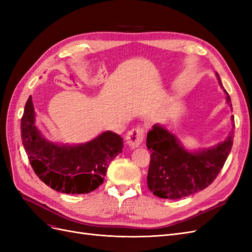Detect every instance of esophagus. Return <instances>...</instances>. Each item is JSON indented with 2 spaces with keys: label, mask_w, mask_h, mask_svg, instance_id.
Masks as SVG:
<instances>
[{
  "label": "esophagus",
  "mask_w": 252,
  "mask_h": 252,
  "mask_svg": "<svg viewBox=\"0 0 252 252\" xmlns=\"http://www.w3.org/2000/svg\"><path fill=\"white\" fill-rule=\"evenodd\" d=\"M144 128L142 127H135L132 128L131 130H129L127 135H126V141L128 146L130 148H136L138 146H140L141 143L144 140Z\"/></svg>",
  "instance_id": "34e87169"
}]
</instances>
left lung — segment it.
<instances>
[{"label":"left lung","mask_w":252,"mask_h":252,"mask_svg":"<svg viewBox=\"0 0 252 252\" xmlns=\"http://www.w3.org/2000/svg\"><path fill=\"white\" fill-rule=\"evenodd\" d=\"M217 74L220 86L222 82ZM227 103L231 107L229 94ZM232 129L224 142L208 149L187 151L179 139L158 124L147 133V148L150 150V164L147 185L150 191L161 199L178 200L208 187L229 156L233 144L234 118L231 116Z\"/></svg>","instance_id":"1"}]
</instances>
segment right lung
I'll return each instance as SVG.
<instances>
[{"mask_svg":"<svg viewBox=\"0 0 252 252\" xmlns=\"http://www.w3.org/2000/svg\"><path fill=\"white\" fill-rule=\"evenodd\" d=\"M34 118L30 95L21 120V135L29 163L41 181L68 194L89 193L103 184L110 162L124 146L119 134L105 131L85 144L58 145L43 138Z\"/></svg>","mask_w":252,"mask_h":252,"instance_id":"right-lung-1","label":"right lung"}]
</instances>
